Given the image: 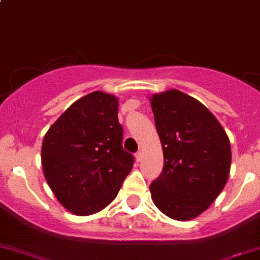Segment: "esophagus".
Segmentation results:
<instances>
[{"label": "esophagus", "instance_id": "obj_1", "mask_svg": "<svg viewBox=\"0 0 260 260\" xmlns=\"http://www.w3.org/2000/svg\"><path fill=\"white\" fill-rule=\"evenodd\" d=\"M136 160L138 161V162H140L141 160H142V151H137V152H136Z\"/></svg>", "mask_w": 260, "mask_h": 260}]
</instances>
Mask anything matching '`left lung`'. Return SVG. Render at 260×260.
I'll return each instance as SVG.
<instances>
[{"instance_id":"left-lung-1","label":"left lung","mask_w":260,"mask_h":260,"mask_svg":"<svg viewBox=\"0 0 260 260\" xmlns=\"http://www.w3.org/2000/svg\"><path fill=\"white\" fill-rule=\"evenodd\" d=\"M164 151L151 197L168 217L186 221L207 210L225 188L231 166L228 135L197 99L169 90L151 98Z\"/></svg>"}]
</instances>
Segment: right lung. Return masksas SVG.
Returning <instances> with one entry per match:
<instances>
[{
  "mask_svg": "<svg viewBox=\"0 0 260 260\" xmlns=\"http://www.w3.org/2000/svg\"><path fill=\"white\" fill-rule=\"evenodd\" d=\"M122 141L118 99L105 92L81 98L55 120L43 141L42 165L63 207L87 216L117 197L135 162Z\"/></svg>",
  "mask_w": 260,
  "mask_h": 260,
  "instance_id": "add662e5",
  "label": "right lung"
}]
</instances>
